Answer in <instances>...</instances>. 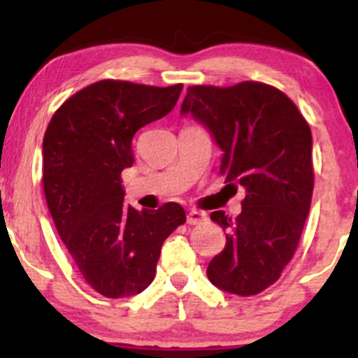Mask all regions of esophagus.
<instances>
[{
	"mask_svg": "<svg viewBox=\"0 0 358 358\" xmlns=\"http://www.w3.org/2000/svg\"><path fill=\"white\" fill-rule=\"evenodd\" d=\"M205 219H207V215H205V213L200 212V210H190V212H188V215H187V222L190 225L202 224Z\"/></svg>",
	"mask_w": 358,
	"mask_h": 358,
	"instance_id": "esophagus-1",
	"label": "esophagus"
}]
</instances>
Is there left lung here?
<instances>
[{
    "instance_id": "1",
    "label": "left lung",
    "mask_w": 358,
    "mask_h": 358,
    "mask_svg": "<svg viewBox=\"0 0 358 358\" xmlns=\"http://www.w3.org/2000/svg\"><path fill=\"white\" fill-rule=\"evenodd\" d=\"M182 113L202 121L222 148L227 187L245 188L236 219L220 210L210 213L227 242L208 264L207 276L237 296L262 293L293 259L310 212L315 185L310 126L285 92L254 80L229 87L190 85Z\"/></svg>"
}]
</instances>
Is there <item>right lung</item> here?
<instances>
[{
  "label": "right lung",
  "mask_w": 358,
  "mask_h": 358,
  "mask_svg": "<svg viewBox=\"0 0 358 358\" xmlns=\"http://www.w3.org/2000/svg\"><path fill=\"white\" fill-rule=\"evenodd\" d=\"M170 87L106 79L69 97L43 136L42 182L62 242L85 282L106 298H127L155 279L163 242L185 224L183 207L136 210L124 203L122 170L133 166L138 129L175 108Z\"/></svg>",
  "instance_id": "1"
}]
</instances>
